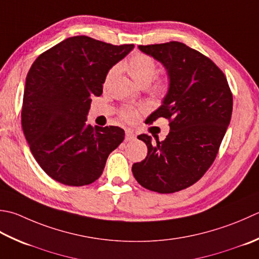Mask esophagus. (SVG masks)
<instances>
[{
	"mask_svg": "<svg viewBox=\"0 0 259 259\" xmlns=\"http://www.w3.org/2000/svg\"><path fill=\"white\" fill-rule=\"evenodd\" d=\"M136 139V135L134 134L133 130H125V141H131Z\"/></svg>",
	"mask_w": 259,
	"mask_h": 259,
	"instance_id": "esophagus-1",
	"label": "esophagus"
}]
</instances>
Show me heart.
<instances>
[{"label": "heart", "instance_id": "b5f03b06", "mask_svg": "<svg viewBox=\"0 0 259 259\" xmlns=\"http://www.w3.org/2000/svg\"><path fill=\"white\" fill-rule=\"evenodd\" d=\"M156 69L157 67L154 59L145 54L134 55L126 64V70H128L129 75L139 85H149L156 74ZM116 72H118V66H114L106 75V80L112 78ZM155 90L157 92H164L166 90V83H157ZM122 116L128 121H136L138 119V112L134 109H125L122 111Z\"/></svg>", "mask_w": 259, "mask_h": 259}]
</instances>
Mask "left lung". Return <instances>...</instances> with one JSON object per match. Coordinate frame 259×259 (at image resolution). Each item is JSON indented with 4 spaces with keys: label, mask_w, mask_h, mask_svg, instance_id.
Returning <instances> with one entry per match:
<instances>
[{
    "label": "left lung",
    "mask_w": 259,
    "mask_h": 259,
    "mask_svg": "<svg viewBox=\"0 0 259 259\" xmlns=\"http://www.w3.org/2000/svg\"><path fill=\"white\" fill-rule=\"evenodd\" d=\"M140 52L164 66L168 91L161 105L147 120H169V134L156 143L139 135L147 157L133 165V174L145 189L174 193L193 185L215 159L232 113V94L225 74L210 58L170 41L139 46Z\"/></svg>",
    "instance_id": "1"
}]
</instances>
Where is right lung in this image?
I'll return each instance as SVG.
<instances>
[{"label": "right lung", "mask_w": 259, "mask_h": 259, "mask_svg": "<svg viewBox=\"0 0 259 259\" xmlns=\"http://www.w3.org/2000/svg\"><path fill=\"white\" fill-rule=\"evenodd\" d=\"M134 45L114 46L76 35L34 60L25 78L21 122L30 150L59 183H93L124 139L119 126L86 123L91 98L103 92L106 75Z\"/></svg>", "instance_id": "right-lung-1"}]
</instances>
